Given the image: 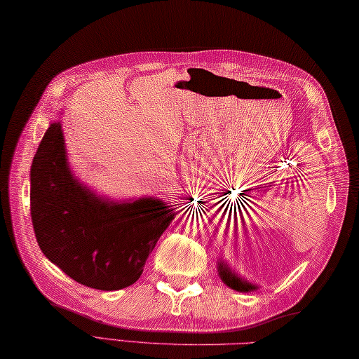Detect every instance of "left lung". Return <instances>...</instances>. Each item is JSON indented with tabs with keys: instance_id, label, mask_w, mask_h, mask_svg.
<instances>
[{
	"instance_id": "8db88e82",
	"label": "left lung",
	"mask_w": 359,
	"mask_h": 359,
	"mask_svg": "<svg viewBox=\"0 0 359 359\" xmlns=\"http://www.w3.org/2000/svg\"><path fill=\"white\" fill-rule=\"evenodd\" d=\"M219 270H220V278L225 281L229 287H233L234 290H241V292H248V290L256 289L255 286L248 285L247 281H242L241 278H238V276L233 275L231 272H229V269L223 266V264H220Z\"/></svg>"
}]
</instances>
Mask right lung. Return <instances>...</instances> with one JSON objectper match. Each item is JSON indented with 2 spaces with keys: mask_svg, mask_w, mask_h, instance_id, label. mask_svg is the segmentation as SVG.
Listing matches in <instances>:
<instances>
[{
  "mask_svg": "<svg viewBox=\"0 0 359 359\" xmlns=\"http://www.w3.org/2000/svg\"><path fill=\"white\" fill-rule=\"evenodd\" d=\"M173 217L158 198L118 205L81 186L60 123L50 125L31 165V219L40 250L70 278L100 290L134 285Z\"/></svg>",
  "mask_w": 359,
  "mask_h": 359,
  "instance_id": "1",
  "label": "right lung"
}]
</instances>
